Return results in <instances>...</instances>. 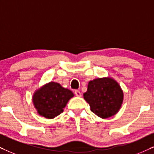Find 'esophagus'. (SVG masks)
<instances>
[{
	"instance_id": "34e87169",
	"label": "esophagus",
	"mask_w": 154,
	"mask_h": 154,
	"mask_svg": "<svg viewBox=\"0 0 154 154\" xmlns=\"http://www.w3.org/2000/svg\"><path fill=\"white\" fill-rule=\"evenodd\" d=\"M75 94L77 97H81L82 96V93L79 90H75Z\"/></svg>"
}]
</instances>
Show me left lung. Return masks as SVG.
Wrapping results in <instances>:
<instances>
[{"mask_svg": "<svg viewBox=\"0 0 154 154\" xmlns=\"http://www.w3.org/2000/svg\"><path fill=\"white\" fill-rule=\"evenodd\" d=\"M84 99L91 111L102 119L115 115L122 107L124 92L119 84L112 77H99L89 82Z\"/></svg>", "mask_w": 154, "mask_h": 154, "instance_id": "obj_1", "label": "left lung"}]
</instances>
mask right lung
Segmentation results:
<instances>
[{"label":"right lung","mask_w":154,"mask_h":154,"mask_svg":"<svg viewBox=\"0 0 154 154\" xmlns=\"http://www.w3.org/2000/svg\"><path fill=\"white\" fill-rule=\"evenodd\" d=\"M74 96L72 91L62 87L60 83L50 82L35 91L32 103L39 115L51 119L63 112L67 102Z\"/></svg>","instance_id":"add662e5"}]
</instances>
